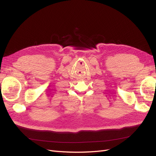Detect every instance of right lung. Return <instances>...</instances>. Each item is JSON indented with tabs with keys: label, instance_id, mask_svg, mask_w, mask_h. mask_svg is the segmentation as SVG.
I'll list each match as a JSON object with an SVG mask.
<instances>
[{
	"label": "right lung",
	"instance_id": "add662e5",
	"mask_svg": "<svg viewBox=\"0 0 156 156\" xmlns=\"http://www.w3.org/2000/svg\"><path fill=\"white\" fill-rule=\"evenodd\" d=\"M0 84H1V83H0ZM0 85H1V84H0Z\"/></svg>",
	"mask_w": 156,
	"mask_h": 156
}]
</instances>
